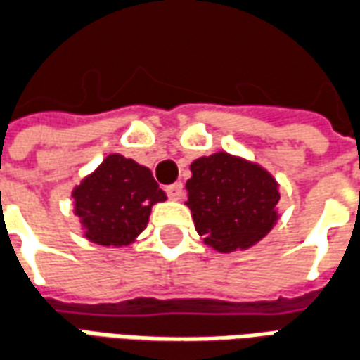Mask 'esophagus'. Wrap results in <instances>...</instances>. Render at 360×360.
I'll return each instance as SVG.
<instances>
[{
  "label": "esophagus",
  "instance_id": "34e87169",
  "mask_svg": "<svg viewBox=\"0 0 360 360\" xmlns=\"http://www.w3.org/2000/svg\"><path fill=\"white\" fill-rule=\"evenodd\" d=\"M165 191H167L169 198H173V200H179L181 196H183V183H173V185H169V187H165Z\"/></svg>",
  "mask_w": 360,
  "mask_h": 360
}]
</instances>
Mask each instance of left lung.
<instances>
[{
    "mask_svg": "<svg viewBox=\"0 0 360 360\" xmlns=\"http://www.w3.org/2000/svg\"><path fill=\"white\" fill-rule=\"evenodd\" d=\"M187 206L195 229L218 252L247 250L278 224L279 183L266 167L229 152L191 162Z\"/></svg>",
    "mask_w": 360,
    "mask_h": 360,
    "instance_id": "obj_1",
    "label": "left lung"
}]
</instances>
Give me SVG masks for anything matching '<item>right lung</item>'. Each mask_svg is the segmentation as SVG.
Wrapping results in <instances>:
<instances>
[{
	"label": "right lung",
	"mask_w": 360,
	"mask_h": 360,
	"mask_svg": "<svg viewBox=\"0 0 360 360\" xmlns=\"http://www.w3.org/2000/svg\"><path fill=\"white\" fill-rule=\"evenodd\" d=\"M71 196L82 235L111 249L131 245L148 226L152 206L167 200L148 167L121 154L103 158Z\"/></svg>",
	"instance_id": "right-lung-1"
}]
</instances>
